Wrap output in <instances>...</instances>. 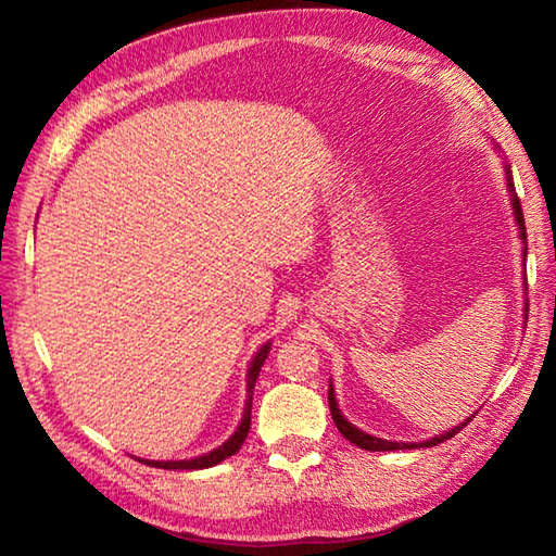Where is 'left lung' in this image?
<instances>
[{
    "instance_id": "obj_1",
    "label": "left lung",
    "mask_w": 556,
    "mask_h": 556,
    "mask_svg": "<svg viewBox=\"0 0 556 556\" xmlns=\"http://www.w3.org/2000/svg\"><path fill=\"white\" fill-rule=\"evenodd\" d=\"M505 178H507V188H510V195H513V211H515L517 228H520V238H522V242H525V238H527V232H525V215H522V208H520V199H517V193H515L510 166H505ZM328 407H331V417H333V421H336L338 431H341V434H343L348 441H351V444L361 446V448H365V451H397V448L437 446V444H441V441H446V439H451L454 434H458V431L464 429V427L468 425V421H470V417H468L466 421H460L458 427H454L451 431H446V434L434 437V439H429V441H419V444H402V441H384V439H378V437H370V434H365V431H361L357 427H353L351 421H348V419L343 417L341 409H338L333 384H331V388H328Z\"/></svg>"
}]
</instances>
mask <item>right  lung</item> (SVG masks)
<instances>
[{"label":"right lung","mask_w":556,"mask_h":556,"mask_svg":"<svg viewBox=\"0 0 556 556\" xmlns=\"http://www.w3.org/2000/svg\"><path fill=\"white\" fill-rule=\"evenodd\" d=\"M269 345L271 343H265L257 351V355L252 357V365L248 370V407H244V414H242V421L240 427L235 434L225 441L223 446L213 448L211 454H203L199 458H188V460H144L147 466H154V468H168V470H195V468H211L215 464H220V460H225L232 454H238L240 446L244 444V439H248V431H250V414H252V390H255V380L257 375L262 370V365H265L267 361V353H269Z\"/></svg>","instance_id":"add662e5"}]
</instances>
